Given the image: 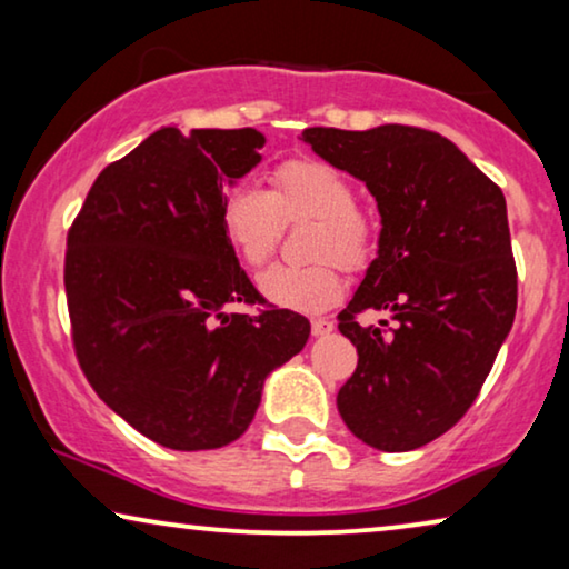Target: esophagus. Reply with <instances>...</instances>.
<instances>
[{
    "mask_svg": "<svg viewBox=\"0 0 569 569\" xmlns=\"http://www.w3.org/2000/svg\"><path fill=\"white\" fill-rule=\"evenodd\" d=\"M310 331H313V337H323V333L333 331V321H329V318H313L310 321Z\"/></svg>",
    "mask_w": 569,
    "mask_h": 569,
    "instance_id": "34e87169",
    "label": "esophagus"
}]
</instances>
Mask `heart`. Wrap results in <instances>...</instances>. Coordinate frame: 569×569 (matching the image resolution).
I'll list each match as a JSON object with an SVG mask.
<instances>
[{"mask_svg": "<svg viewBox=\"0 0 569 569\" xmlns=\"http://www.w3.org/2000/svg\"><path fill=\"white\" fill-rule=\"evenodd\" d=\"M316 220L308 267H271L259 279L269 302L321 313L345 292L341 267L365 269L378 248V220L355 201V186L331 162L290 158L271 168L269 191L238 183L220 204V230L248 269H261L284 236V222Z\"/></svg>", "mask_w": 569, "mask_h": 569, "instance_id": "heart-1", "label": "heart"}]
</instances>
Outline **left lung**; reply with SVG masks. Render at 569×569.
Wrapping results in <instances>:
<instances>
[{
	"label": "left lung",
	"mask_w": 569,
	"mask_h": 569,
	"mask_svg": "<svg viewBox=\"0 0 569 569\" xmlns=\"http://www.w3.org/2000/svg\"><path fill=\"white\" fill-rule=\"evenodd\" d=\"M302 139L365 181L383 222L378 259L339 313V331L357 347L339 415L372 448H422L477 401L516 318L505 197L435 131L313 127ZM368 309L391 312L397 326L360 325Z\"/></svg>",
	"instance_id": "8db88e82"
}]
</instances>
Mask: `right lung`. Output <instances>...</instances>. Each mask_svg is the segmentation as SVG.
Here are the masks:
<instances>
[{
    "label": "right lung",
    "instance_id": "add662e5",
    "mask_svg": "<svg viewBox=\"0 0 569 569\" xmlns=\"http://www.w3.org/2000/svg\"><path fill=\"white\" fill-rule=\"evenodd\" d=\"M263 144L256 129L162 127L100 170L69 228L77 362L116 415L166 448L238 440L263 380L308 341V318L267 306L220 230L224 183ZM232 301L264 308L228 315Z\"/></svg>",
    "mask_w": 569,
    "mask_h": 569
}]
</instances>
